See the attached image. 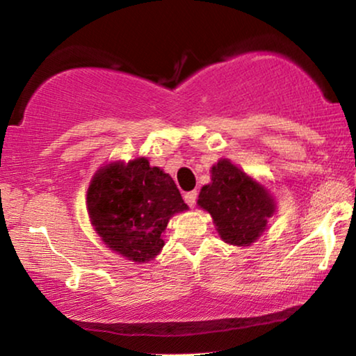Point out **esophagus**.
Masks as SVG:
<instances>
[{
  "mask_svg": "<svg viewBox=\"0 0 356 356\" xmlns=\"http://www.w3.org/2000/svg\"><path fill=\"white\" fill-rule=\"evenodd\" d=\"M196 198H198V193H196L195 190H193V192H187V193L184 195L185 203H187V204L190 206V208H193V206L196 204Z\"/></svg>",
  "mask_w": 356,
  "mask_h": 356,
  "instance_id": "obj_1",
  "label": "esophagus"
}]
</instances>
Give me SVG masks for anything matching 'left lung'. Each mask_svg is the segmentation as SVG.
Segmentation results:
<instances>
[{
  "instance_id": "left-lung-1",
  "label": "left lung",
  "mask_w": 356,
  "mask_h": 356,
  "mask_svg": "<svg viewBox=\"0 0 356 356\" xmlns=\"http://www.w3.org/2000/svg\"><path fill=\"white\" fill-rule=\"evenodd\" d=\"M211 184L201 188L198 206L208 211L229 245L249 246L267 229L275 201L265 187L229 160L211 168Z\"/></svg>"
}]
</instances>
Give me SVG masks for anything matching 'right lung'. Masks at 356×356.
I'll list each match as a JSON object with an SVG mask.
<instances>
[{"instance_id":"obj_1","label":"right lung","mask_w":356,"mask_h":356,"mask_svg":"<svg viewBox=\"0 0 356 356\" xmlns=\"http://www.w3.org/2000/svg\"><path fill=\"white\" fill-rule=\"evenodd\" d=\"M86 204L105 245L137 264L160 254L169 219L188 209L171 176L147 158L102 166L89 184Z\"/></svg>"}]
</instances>
